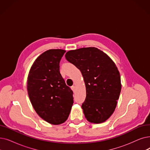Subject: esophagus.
<instances>
[{
    "mask_svg": "<svg viewBox=\"0 0 150 150\" xmlns=\"http://www.w3.org/2000/svg\"><path fill=\"white\" fill-rule=\"evenodd\" d=\"M71 90L74 91V92H75V85L72 86L71 87Z\"/></svg>",
    "mask_w": 150,
    "mask_h": 150,
    "instance_id": "1",
    "label": "esophagus"
}]
</instances>
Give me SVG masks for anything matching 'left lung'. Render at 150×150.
<instances>
[{
    "instance_id": "left-lung-1",
    "label": "left lung",
    "mask_w": 150,
    "mask_h": 150,
    "mask_svg": "<svg viewBox=\"0 0 150 150\" xmlns=\"http://www.w3.org/2000/svg\"><path fill=\"white\" fill-rule=\"evenodd\" d=\"M66 59L79 69L86 86L82 109L92 123L105 122L113 113L121 89L119 71L107 54L95 47L67 51Z\"/></svg>"
}]
</instances>
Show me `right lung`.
Returning a JSON list of instances; mask_svg holds the SVG:
<instances>
[{
  "mask_svg": "<svg viewBox=\"0 0 150 150\" xmlns=\"http://www.w3.org/2000/svg\"><path fill=\"white\" fill-rule=\"evenodd\" d=\"M65 52L61 49L45 51L32 64L28 77V93L32 107L41 118L53 125L67 120L74 103L72 91L59 71Z\"/></svg>",
  "mask_w": 150,
  "mask_h": 150,
  "instance_id": "right-lung-1",
  "label": "right lung"
}]
</instances>
